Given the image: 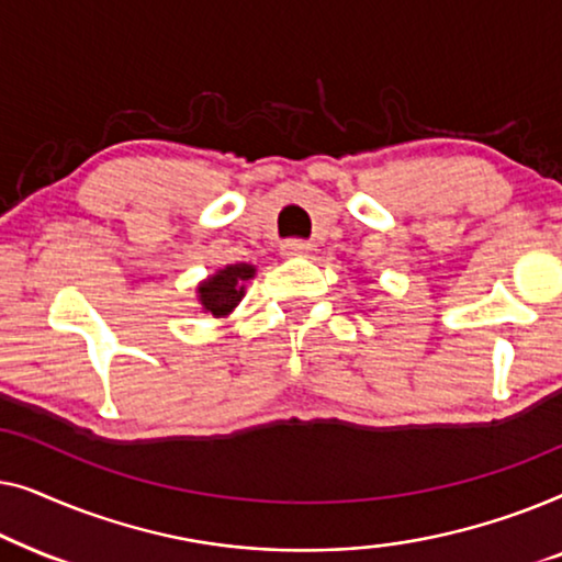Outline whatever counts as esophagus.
I'll list each match as a JSON object with an SVG mask.
<instances>
[{
    "label": "esophagus",
    "instance_id": "34e87169",
    "mask_svg": "<svg viewBox=\"0 0 562 562\" xmlns=\"http://www.w3.org/2000/svg\"><path fill=\"white\" fill-rule=\"evenodd\" d=\"M314 245L312 243H304V240H286L281 245V252L289 258H296V256H312Z\"/></svg>",
    "mask_w": 562,
    "mask_h": 562
}]
</instances>
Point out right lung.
<instances>
[{"instance_id":"add662e5","label":"right lung","mask_w":562,"mask_h":562,"mask_svg":"<svg viewBox=\"0 0 562 562\" xmlns=\"http://www.w3.org/2000/svg\"><path fill=\"white\" fill-rule=\"evenodd\" d=\"M250 279H256V266L250 263H229L217 268L212 276L196 283V299L202 312L217 319L229 317L235 306L243 302L245 286Z\"/></svg>"}]
</instances>
